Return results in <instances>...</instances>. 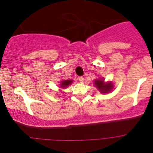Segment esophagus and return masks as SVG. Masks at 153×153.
Instances as JSON below:
<instances>
[{"label": "esophagus", "instance_id": "esophagus-1", "mask_svg": "<svg viewBox=\"0 0 153 153\" xmlns=\"http://www.w3.org/2000/svg\"><path fill=\"white\" fill-rule=\"evenodd\" d=\"M78 79H79V82H80V83H83V81H84V78H83V76H79Z\"/></svg>", "mask_w": 153, "mask_h": 153}]
</instances>
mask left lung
I'll use <instances>...</instances> for the list:
<instances>
[{"label": "left lung", "instance_id": "1", "mask_svg": "<svg viewBox=\"0 0 153 153\" xmlns=\"http://www.w3.org/2000/svg\"><path fill=\"white\" fill-rule=\"evenodd\" d=\"M94 84H95V86H97V88L100 90V93H109L113 87V85L111 82L105 83L102 79H96L95 82H94Z\"/></svg>", "mask_w": 153, "mask_h": 153}]
</instances>
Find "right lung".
Wrapping results in <instances>:
<instances>
[{"instance_id": "add662e5", "label": "right lung", "mask_w": 153, "mask_h": 153, "mask_svg": "<svg viewBox=\"0 0 153 153\" xmlns=\"http://www.w3.org/2000/svg\"><path fill=\"white\" fill-rule=\"evenodd\" d=\"M73 80H71V79H67V80H63L61 81V83H60V87L61 88H66V87H67V86H69V85H70L71 83H72Z\"/></svg>"}]
</instances>
